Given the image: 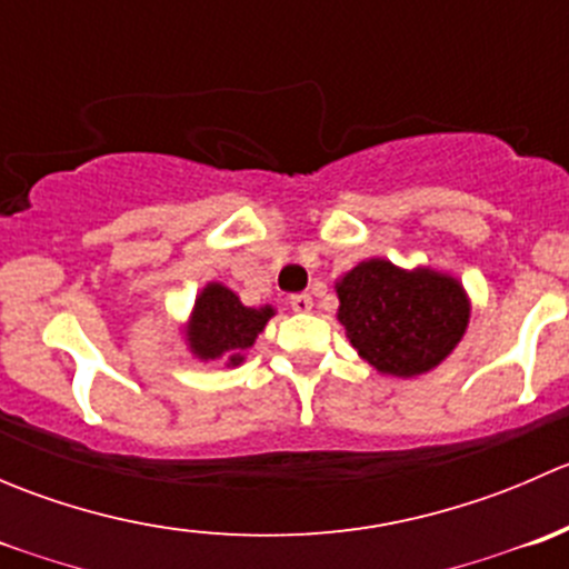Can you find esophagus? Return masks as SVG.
<instances>
[{
	"mask_svg": "<svg viewBox=\"0 0 569 569\" xmlns=\"http://www.w3.org/2000/svg\"><path fill=\"white\" fill-rule=\"evenodd\" d=\"M289 306L295 313H308L313 308V297L311 295H295L289 300Z\"/></svg>",
	"mask_w": 569,
	"mask_h": 569,
	"instance_id": "34e87169",
	"label": "esophagus"
}]
</instances>
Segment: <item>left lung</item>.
<instances>
[{
  "mask_svg": "<svg viewBox=\"0 0 569 569\" xmlns=\"http://www.w3.org/2000/svg\"><path fill=\"white\" fill-rule=\"evenodd\" d=\"M336 291L349 343L382 375L432 371L460 343L470 319L460 280L429 267L401 269L369 258L349 269Z\"/></svg>",
  "mask_w": 569,
  "mask_h": 569,
  "instance_id": "8db88e82",
  "label": "left lung"
}]
</instances>
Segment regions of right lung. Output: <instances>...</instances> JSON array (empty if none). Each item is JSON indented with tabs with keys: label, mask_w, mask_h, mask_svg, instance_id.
Returning <instances> with one entry per match:
<instances>
[{
	"label": "right lung",
	"mask_w": 569,
	"mask_h": 569,
	"mask_svg": "<svg viewBox=\"0 0 569 569\" xmlns=\"http://www.w3.org/2000/svg\"><path fill=\"white\" fill-rule=\"evenodd\" d=\"M272 317V306L248 308L228 286L209 283L194 300L192 317L183 330L189 352L200 360L226 358V366H239L244 349L256 343L258 332H263Z\"/></svg>",
	"instance_id": "obj_1"
}]
</instances>
